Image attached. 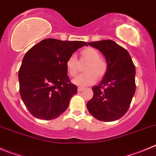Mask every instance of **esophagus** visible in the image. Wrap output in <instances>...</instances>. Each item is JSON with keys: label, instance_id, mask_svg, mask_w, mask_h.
<instances>
[{"label": "esophagus", "instance_id": "1", "mask_svg": "<svg viewBox=\"0 0 156 156\" xmlns=\"http://www.w3.org/2000/svg\"><path fill=\"white\" fill-rule=\"evenodd\" d=\"M85 89L84 88H82V87H78V89H77V90H78V92H82L83 90H84Z\"/></svg>", "mask_w": 156, "mask_h": 156}]
</instances>
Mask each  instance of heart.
Here are the masks:
<instances>
[{"label":"heart","mask_w":156,"mask_h":156,"mask_svg":"<svg viewBox=\"0 0 156 156\" xmlns=\"http://www.w3.org/2000/svg\"><path fill=\"white\" fill-rule=\"evenodd\" d=\"M81 56L88 61V63L84 67L85 73L80 74L73 80V83L77 86L86 87L94 83L98 79L104 76L107 70L106 63L101 60V55L98 50L92 47H87L81 51ZM66 68L70 76H75L79 71V65L76 57L72 55L66 62Z\"/></svg>","instance_id":"1"}]
</instances>
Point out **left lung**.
Returning a JSON list of instances; mask_svg holds the SVG:
<instances>
[{
	"instance_id": "1",
	"label": "left lung",
	"mask_w": 156,
	"mask_h": 156,
	"mask_svg": "<svg viewBox=\"0 0 156 156\" xmlns=\"http://www.w3.org/2000/svg\"><path fill=\"white\" fill-rule=\"evenodd\" d=\"M103 54L107 70L87 103L90 113L96 119L112 122L128 111L136 92V68L126 49L110 40L87 43Z\"/></svg>"
}]
</instances>
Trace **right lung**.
I'll return each instance as SVG.
<instances>
[{
    "label": "right lung",
    "instance_id": "right-lung-1",
    "mask_svg": "<svg viewBox=\"0 0 156 156\" xmlns=\"http://www.w3.org/2000/svg\"><path fill=\"white\" fill-rule=\"evenodd\" d=\"M83 46V41L48 38L27 52L18 73L20 94L34 116L50 120L66 110L77 87L69 81L66 62Z\"/></svg>",
    "mask_w": 156,
    "mask_h": 156
}]
</instances>
